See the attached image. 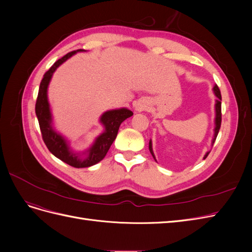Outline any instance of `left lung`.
I'll return each instance as SVG.
<instances>
[{
    "instance_id": "left-lung-1",
    "label": "left lung",
    "mask_w": 252,
    "mask_h": 252,
    "mask_svg": "<svg viewBox=\"0 0 252 252\" xmlns=\"http://www.w3.org/2000/svg\"><path fill=\"white\" fill-rule=\"evenodd\" d=\"M213 90H215V94L216 95L218 96V100H217V103H216V112H217V117H216V129H215V139H213L212 141V144L215 143L217 136H218V133H219V130L220 128V123H222V107H220V105H222V103H220V101H222V95H220V88L218 87V85H216L215 87H213ZM149 150H150V154L152 155V157H154V158L156 159L155 158V155H154V151H152V147H151V142H149ZM209 155V152H207V154L205 155L204 158H207V156Z\"/></svg>"
}]
</instances>
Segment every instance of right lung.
I'll use <instances>...</instances> for the list:
<instances>
[{
  "label": "right lung",
  "mask_w": 252,
  "mask_h": 252,
  "mask_svg": "<svg viewBox=\"0 0 252 252\" xmlns=\"http://www.w3.org/2000/svg\"><path fill=\"white\" fill-rule=\"evenodd\" d=\"M78 51L85 50L78 49L71 52H68L66 56L58 60L57 62L49 68V70L45 72L44 77L41 81L39 94H37L36 97L35 114L37 117V121H39L43 141L51 154L58 158H60L61 161H63L64 163L72 167H75V168H84V167L93 166L102 161L106 154L108 152L111 144L117 138L121 123L127 118H130L133 112L126 108L105 112L101 118V122L105 126V132L102 133L96 139L94 146L88 150V154L85 155V157H81L80 155H75L74 152L69 150L65 140L53 130L50 125L51 114L49 110V104L47 101V87L52 77V73L55 72L57 68Z\"/></svg>",
  "instance_id": "right-lung-1"
}]
</instances>
